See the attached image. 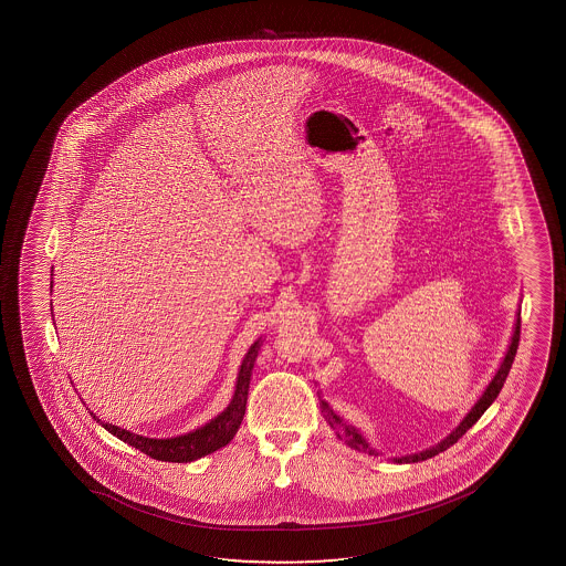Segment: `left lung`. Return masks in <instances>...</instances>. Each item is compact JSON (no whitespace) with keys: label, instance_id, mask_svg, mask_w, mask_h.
<instances>
[{"label":"left lung","instance_id":"left-lung-1","mask_svg":"<svg viewBox=\"0 0 566 566\" xmlns=\"http://www.w3.org/2000/svg\"><path fill=\"white\" fill-rule=\"evenodd\" d=\"M518 340H520V315L516 318V326H514V334H512L511 346H509V352H506V356H504L503 364L499 367V371H496L493 380L489 382V387L485 388V392L481 395L480 400L475 402L472 410L468 411V416H465L462 421H460V426L452 431V433L447 437V439H442L439 444H434L431 449H426L423 452H418V454H408V457L395 458L396 464H411V462H421V460H427V458H433L439 454V452H444V450L450 449L454 442L462 437V434L470 429V427L478 421V419L483 416V411L488 410L491 403L495 402L496 396L501 392V388H503L504 380L509 377V373H511L512 361H514V356H516V349H518ZM321 408L325 411V419L328 421V426L333 427L334 431H336V437L342 439V441H346L349 449L359 450V452H367V454H371V457H379L377 454V450L371 449L369 447V442L365 441L364 434L357 431L356 427L348 426V423H344L342 421L340 416L338 413H334L333 408L325 402V400H321Z\"/></svg>","mask_w":566,"mask_h":566}]
</instances>
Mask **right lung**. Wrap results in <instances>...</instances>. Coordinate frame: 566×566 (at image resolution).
I'll return each instance as SVG.
<instances>
[{
  "mask_svg": "<svg viewBox=\"0 0 566 566\" xmlns=\"http://www.w3.org/2000/svg\"><path fill=\"white\" fill-rule=\"evenodd\" d=\"M261 348V342L256 340L248 354L243 357V364L240 367L235 390H233L232 402L228 403L222 413L217 418L210 419L207 426L195 429L191 433L179 434L171 439H148L143 434H135L122 427L112 426L102 419L96 418L93 411L91 416L101 423L106 431L117 437L119 441L127 442L133 449L145 452L147 457L163 462H193L197 458L207 457L214 450L222 449L228 442L232 441L233 434L238 433L243 416H245V403H248L249 380H251V369L255 365V357Z\"/></svg>",
  "mask_w": 566,
  "mask_h": 566,
  "instance_id": "right-lung-1",
  "label": "right lung"
}]
</instances>
